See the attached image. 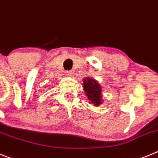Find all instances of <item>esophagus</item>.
I'll return each mask as SVG.
<instances>
[{"mask_svg":"<svg viewBox=\"0 0 158 158\" xmlns=\"http://www.w3.org/2000/svg\"><path fill=\"white\" fill-rule=\"evenodd\" d=\"M66 76H73V73H72V71H68V72H66Z\"/></svg>","mask_w":158,"mask_h":158,"instance_id":"obj_1","label":"esophagus"}]
</instances>
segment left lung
I'll return each instance as SVG.
<instances>
[{
	"label": "left lung",
	"mask_w": 158,
	"mask_h": 158,
	"mask_svg": "<svg viewBox=\"0 0 158 158\" xmlns=\"http://www.w3.org/2000/svg\"><path fill=\"white\" fill-rule=\"evenodd\" d=\"M83 89L91 103L98 106L102 104V89L96 80L90 78H86L83 80Z\"/></svg>",
	"instance_id": "obj_1"
}]
</instances>
